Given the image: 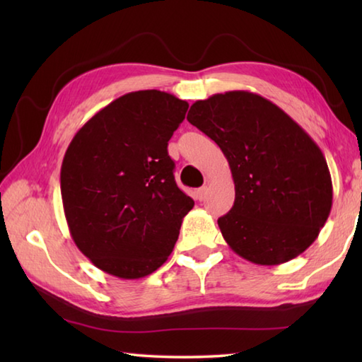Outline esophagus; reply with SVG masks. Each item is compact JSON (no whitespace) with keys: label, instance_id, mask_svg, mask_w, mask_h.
<instances>
[{"label":"esophagus","instance_id":"esophagus-1","mask_svg":"<svg viewBox=\"0 0 362 362\" xmlns=\"http://www.w3.org/2000/svg\"><path fill=\"white\" fill-rule=\"evenodd\" d=\"M206 193H209V188H206V187L199 188V189L196 191V196H197L199 201H204V199L206 197Z\"/></svg>","mask_w":362,"mask_h":362}]
</instances>
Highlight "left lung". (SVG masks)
<instances>
[{
    "label": "left lung",
    "instance_id": "left-lung-1",
    "mask_svg": "<svg viewBox=\"0 0 362 362\" xmlns=\"http://www.w3.org/2000/svg\"><path fill=\"white\" fill-rule=\"evenodd\" d=\"M187 119L216 143L235 182V204L218 219L238 255L261 266L298 257L332 211L327 160L279 105L250 91L196 101Z\"/></svg>",
    "mask_w": 362,
    "mask_h": 362
}]
</instances>
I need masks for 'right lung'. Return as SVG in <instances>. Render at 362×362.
I'll return each instance as SVG.
<instances>
[{"mask_svg": "<svg viewBox=\"0 0 362 362\" xmlns=\"http://www.w3.org/2000/svg\"><path fill=\"white\" fill-rule=\"evenodd\" d=\"M188 103L160 90L115 99L74 135L60 169L68 228L101 271L143 279L165 263L194 201L177 187L168 141Z\"/></svg>", "mask_w": 362, "mask_h": 362, "instance_id": "add662e5", "label": "right lung"}]
</instances>
